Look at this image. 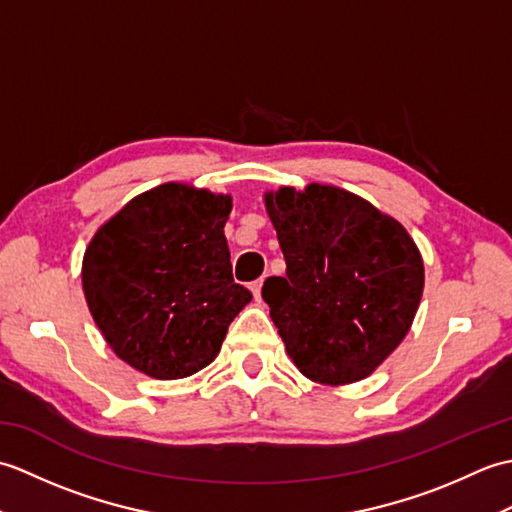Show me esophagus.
<instances>
[{
  "label": "esophagus",
  "instance_id": "obj_1",
  "mask_svg": "<svg viewBox=\"0 0 512 512\" xmlns=\"http://www.w3.org/2000/svg\"><path fill=\"white\" fill-rule=\"evenodd\" d=\"M262 284H264V279H255L253 284H250V290H253V297H255V301L262 299Z\"/></svg>",
  "mask_w": 512,
  "mask_h": 512
}]
</instances>
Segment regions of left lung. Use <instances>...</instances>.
Masks as SVG:
<instances>
[{
    "instance_id": "1",
    "label": "left lung",
    "mask_w": 512,
    "mask_h": 512,
    "mask_svg": "<svg viewBox=\"0 0 512 512\" xmlns=\"http://www.w3.org/2000/svg\"><path fill=\"white\" fill-rule=\"evenodd\" d=\"M284 277L262 297L299 372L321 385L369 376L405 339L424 288L418 246L358 195L308 184L266 193Z\"/></svg>"
}]
</instances>
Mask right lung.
Wrapping results in <instances>:
<instances>
[{"label":"right lung","mask_w":512,"mask_h":512,"mask_svg":"<svg viewBox=\"0 0 512 512\" xmlns=\"http://www.w3.org/2000/svg\"><path fill=\"white\" fill-rule=\"evenodd\" d=\"M231 195L167 182L105 222L83 257L88 308L114 354L158 380L213 363L253 295L235 284Z\"/></svg>","instance_id":"obj_1"}]
</instances>
